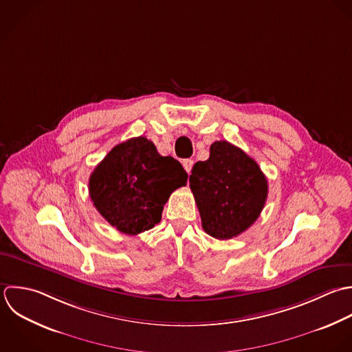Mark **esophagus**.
I'll use <instances>...</instances> for the list:
<instances>
[{"mask_svg": "<svg viewBox=\"0 0 352 352\" xmlns=\"http://www.w3.org/2000/svg\"><path fill=\"white\" fill-rule=\"evenodd\" d=\"M193 160L192 159H185V160H182V166H184V168H185V171L188 173V174H190V171H192V167H193Z\"/></svg>", "mask_w": 352, "mask_h": 352, "instance_id": "esophagus-1", "label": "esophagus"}]
</instances>
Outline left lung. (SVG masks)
I'll return each mask as SVG.
<instances>
[{"label":"left lung","mask_w":352,"mask_h":352,"mask_svg":"<svg viewBox=\"0 0 352 352\" xmlns=\"http://www.w3.org/2000/svg\"><path fill=\"white\" fill-rule=\"evenodd\" d=\"M207 234L218 240L245 232L261 215L267 179L258 163L228 141H215L210 157L197 162L189 178Z\"/></svg>","instance_id":"8db88e82"}]
</instances>
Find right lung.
<instances>
[{"instance_id":"1","label":"right lung","mask_w":352,"mask_h":352,"mask_svg":"<svg viewBox=\"0 0 352 352\" xmlns=\"http://www.w3.org/2000/svg\"><path fill=\"white\" fill-rule=\"evenodd\" d=\"M186 181L178 160L159 155L145 137H135L113 146L97 164L89 179V195L109 225L134 236L160 222L170 195Z\"/></svg>"}]
</instances>
